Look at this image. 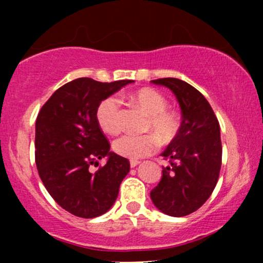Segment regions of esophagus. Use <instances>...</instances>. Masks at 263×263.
Listing matches in <instances>:
<instances>
[{
	"label": "esophagus",
	"mask_w": 263,
	"mask_h": 263,
	"mask_svg": "<svg viewBox=\"0 0 263 263\" xmlns=\"http://www.w3.org/2000/svg\"><path fill=\"white\" fill-rule=\"evenodd\" d=\"M129 164H131V168H135L136 165L140 164V161H137V159H132V161L129 162Z\"/></svg>",
	"instance_id": "1"
}]
</instances>
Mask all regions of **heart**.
<instances>
[{
  "mask_svg": "<svg viewBox=\"0 0 263 263\" xmlns=\"http://www.w3.org/2000/svg\"><path fill=\"white\" fill-rule=\"evenodd\" d=\"M129 98L148 114V120L144 126L146 129L155 132L163 142H170L176 137L180 127L179 117L176 112L168 110L167 99L161 92L144 87L131 93ZM96 119L106 134H119L122 128L121 100L114 95L104 99L96 110ZM156 136L153 134L123 135L114 142V151L117 155L131 159L149 156L159 147V140Z\"/></svg>",
  "mask_w": 263,
  "mask_h": 263,
  "instance_id": "1",
  "label": "heart"
}]
</instances>
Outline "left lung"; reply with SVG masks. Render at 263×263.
Returning a JSON list of instances; mask_svg holds the SVG:
<instances>
[{
	"instance_id": "8db88e82",
	"label": "left lung",
	"mask_w": 263,
	"mask_h": 263,
	"mask_svg": "<svg viewBox=\"0 0 263 263\" xmlns=\"http://www.w3.org/2000/svg\"><path fill=\"white\" fill-rule=\"evenodd\" d=\"M171 89L182 110L179 131L162 156L171 164L151 192L153 204L167 215H189L197 211L215 189L221 168L220 125L203 93L176 78L152 80Z\"/></svg>"
}]
</instances>
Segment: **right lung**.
<instances>
[{
	"mask_svg": "<svg viewBox=\"0 0 263 263\" xmlns=\"http://www.w3.org/2000/svg\"><path fill=\"white\" fill-rule=\"evenodd\" d=\"M134 83H100L79 78L60 86L42 106L35 121V164L55 203L75 216L92 219L112 206L129 172L127 158L110 152V142L96 119L99 104ZM108 156L92 174L88 168Z\"/></svg>",
	"mask_w": 263,
	"mask_h": 263,
	"instance_id": "right-lung-1",
	"label": "right lung"
}]
</instances>
